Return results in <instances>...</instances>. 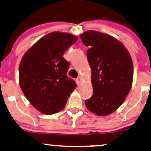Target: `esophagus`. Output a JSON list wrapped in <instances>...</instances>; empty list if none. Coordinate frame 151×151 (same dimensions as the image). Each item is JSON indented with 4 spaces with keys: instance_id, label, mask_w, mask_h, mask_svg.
<instances>
[{
    "instance_id": "esophagus-1",
    "label": "esophagus",
    "mask_w": 151,
    "mask_h": 151,
    "mask_svg": "<svg viewBox=\"0 0 151 151\" xmlns=\"http://www.w3.org/2000/svg\"><path fill=\"white\" fill-rule=\"evenodd\" d=\"M76 83H77L78 86H80V85L81 84V83H82V79H81V78L78 77V78H76Z\"/></svg>"
}]
</instances>
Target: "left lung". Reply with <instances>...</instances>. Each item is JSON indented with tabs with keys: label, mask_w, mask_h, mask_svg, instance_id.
Listing matches in <instances>:
<instances>
[{
	"label": "left lung",
	"mask_w": 151,
	"mask_h": 151,
	"mask_svg": "<svg viewBox=\"0 0 151 151\" xmlns=\"http://www.w3.org/2000/svg\"><path fill=\"white\" fill-rule=\"evenodd\" d=\"M80 37L89 47L87 57L92 69L93 95L85 104L98 116L109 115L122 105L131 90V55L122 43L107 34L89 30Z\"/></svg>",
	"instance_id": "1"
}]
</instances>
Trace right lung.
<instances>
[{"mask_svg":"<svg viewBox=\"0 0 151 151\" xmlns=\"http://www.w3.org/2000/svg\"><path fill=\"white\" fill-rule=\"evenodd\" d=\"M77 37L52 32L44 36L22 57L19 67L20 86L31 105L44 114H53L65 107L76 87L67 76L70 63L63 57Z\"/></svg>","mask_w":151,"mask_h":151,"instance_id":"obj_1","label":"right lung"}]
</instances>
